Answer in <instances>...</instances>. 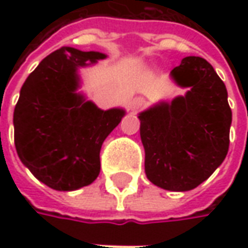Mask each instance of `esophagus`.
I'll list each match as a JSON object with an SVG mask.
<instances>
[{"mask_svg":"<svg viewBox=\"0 0 248 248\" xmlns=\"http://www.w3.org/2000/svg\"><path fill=\"white\" fill-rule=\"evenodd\" d=\"M143 105H145V99H143V98H140V96H138V98H135V99L131 102L129 108H131V110L137 111V110L142 109V108H143Z\"/></svg>","mask_w":248,"mask_h":248,"instance_id":"1","label":"esophagus"}]
</instances>
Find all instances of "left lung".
Segmentation results:
<instances>
[{
	"mask_svg": "<svg viewBox=\"0 0 248 248\" xmlns=\"http://www.w3.org/2000/svg\"><path fill=\"white\" fill-rule=\"evenodd\" d=\"M171 76L190 91L140 113V139L149 181L186 192L210 178L226 157L232 110L224 81L203 58L182 59Z\"/></svg>",
	"mask_w": 248,
	"mask_h": 248,
	"instance_id": "obj_1",
	"label": "left lung"
}]
</instances>
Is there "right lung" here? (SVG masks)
<instances>
[{
    "label": "right lung",
    "instance_id": "add662e5",
    "mask_svg": "<svg viewBox=\"0 0 248 248\" xmlns=\"http://www.w3.org/2000/svg\"><path fill=\"white\" fill-rule=\"evenodd\" d=\"M103 58L61 48L41 61L20 90L14 113L17 156L55 190H76L98 178L102 143L124 116L121 109H98L76 92L77 67Z\"/></svg>",
    "mask_w": 248,
    "mask_h": 248
}]
</instances>
